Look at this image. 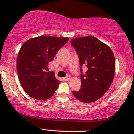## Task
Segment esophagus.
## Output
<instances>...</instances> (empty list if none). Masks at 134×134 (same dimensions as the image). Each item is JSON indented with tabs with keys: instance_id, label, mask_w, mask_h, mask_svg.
Here are the masks:
<instances>
[{
	"instance_id": "obj_1",
	"label": "esophagus",
	"mask_w": 134,
	"mask_h": 134,
	"mask_svg": "<svg viewBox=\"0 0 134 134\" xmlns=\"http://www.w3.org/2000/svg\"><path fill=\"white\" fill-rule=\"evenodd\" d=\"M64 79L65 81H69L70 79V77H69V76H67V77H64Z\"/></svg>"
}]
</instances>
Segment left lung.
I'll return each mask as SVG.
<instances>
[{"mask_svg": "<svg viewBox=\"0 0 134 134\" xmlns=\"http://www.w3.org/2000/svg\"><path fill=\"white\" fill-rule=\"evenodd\" d=\"M70 43L77 53L80 65L81 86L73 91L74 96L83 102L97 100L108 90L115 72V60L111 48L93 36L76 38ZM86 66L85 73L82 67Z\"/></svg>", "mask_w": 134, "mask_h": 134, "instance_id": "obj_1", "label": "left lung"}]
</instances>
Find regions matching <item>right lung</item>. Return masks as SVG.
Instances as JSON below:
<instances>
[{"instance_id": "add662e5", "label": "right lung", "mask_w": 134, "mask_h": 134, "mask_svg": "<svg viewBox=\"0 0 134 134\" xmlns=\"http://www.w3.org/2000/svg\"><path fill=\"white\" fill-rule=\"evenodd\" d=\"M69 38L40 36L26 41L17 59V72L21 85L29 96L46 100L55 93L60 81L56 79L49 65Z\"/></svg>"}]
</instances>
